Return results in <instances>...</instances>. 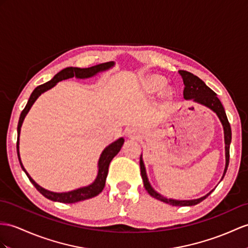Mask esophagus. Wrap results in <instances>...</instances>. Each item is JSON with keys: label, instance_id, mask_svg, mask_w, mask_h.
Returning <instances> with one entry per match:
<instances>
[{"label": "esophagus", "instance_id": "obj_1", "mask_svg": "<svg viewBox=\"0 0 248 248\" xmlns=\"http://www.w3.org/2000/svg\"><path fill=\"white\" fill-rule=\"evenodd\" d=\"M126 137L129 138V139H138L140 138V135H139V132L134 129V128H129L126 131Z\"/></svg>", "mask_w": 248, "mask_h": 248}]
</instances>
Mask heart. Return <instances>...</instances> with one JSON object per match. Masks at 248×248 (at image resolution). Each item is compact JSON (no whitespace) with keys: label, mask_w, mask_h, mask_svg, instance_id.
Listing matches in <instances>:
<instances>
[{"label":"heart","mask_w":248,"mask_h":248,"mask_svg":"<svg viewBox=\"0 0 248 248\" xmlns=\"http://www.w3.org/2000/svg\"><path fill=\"white\" fill-rule=\"evenodd\" d=\"M166 86V80L161 76H150L148 77L146 80L144 82L143 88L145 90V93H147L149 94H154V93H160L161 90L164 89V87ZM171 95V93L170 90H167L165 93V96L166 98L170 99Z\"/></svg>","instance_id":"b5f03b06"}]
</instances>
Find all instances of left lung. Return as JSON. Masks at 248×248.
Segmentation results:
<instances>
[{
    "label": "left lung",
    "mask_w": 248,
    "mask_h": 248,
    "mask_svg": "<svg viewBox=\"0 0 248 248\" xmlns=\"http://www.w3.org/2000/svg\"><path fill=\"white\" fill-rule=\"evenodd\" d=\"M179 74L181 77H182L184 86H185L184 92H183L184 100H187V101L191 100L192 102H195V103H198L209 108L210 110H213L217 114V117L219 118L220 122L223 126V130H224V143H225V168H224V171H223V176L221 178V181H222V179L225 176L227 167H228L229 146H231V142H232V129L226 117L224 107H223L220 100L217 98V94L214 90H211L200 78H198L197 76L192 75L191 72L185 71V70H179ZM140 167H141V176L143 179L144 187L145 189L147 190L148 194L153 198L156 199V200L172 205V206H192V205H197L200 202H202L203 200H205V199H206L211 192L214 191V189L210 190L208 194L199 199H194V200H176V199L166 198L163 195L159 194L156 190H155L152 184L149 183L142 155L140 156Z\"/></svg>",
    "instance_id": "left-lung-1"
}]
</instances>
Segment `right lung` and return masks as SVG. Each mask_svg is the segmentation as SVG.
<instances>
[{
	"mask_svg": "<svg viewBox=\"0 0 248 248\" xmlns=\"http://www.w3.org/2000/svg\"><path fill=\"white\" fill-rule=\"evenodd\" d=\"M113 66H114V62L110 61V62L94 65V66H92V67H88V68H78V67L64 68L63 70L59 71L50 81H48L45 84H42V85L38 86L33 90L32 93L30 94V98L27 102L25 108H24L23 111L21 112L19 123H17V141H16L17 158H19L22 170L25 171L26 176L30 180V182L33 184V186L41 192L42 195H43L45 198L49 199V200H51V201L61 202V203H77L80 201L88 200V199H92L95 196H98L105 187V182H106V178H107V173H108V167H109L110 162L113 159V156L117 155L118 153L121 150V148H122L125 140L123 138H119L118 140L112 142L111 144H109L108 146H106L104 148V150L102 152L100 158H99L98 173H96V177L93 183H90L89 185L83 186V187H78V188L70 190V191L54 192V191L45 189L44 187L40 186L31 177L29 176V173L26 171V170L24 168V166L22 164L21 156H20V134H21V127H22V124L24 122V119H25L27 113L30 110V108H31L34 102L38 100L39 96L42 93L47 92V90H49L52 87L56 86L59 82H61L63 80H67V78H74V77L77 78H82V80H84V78H93L98 74H100V72H103V71H106L108 69L112 68Z\"/></svg>",
	"mask_w": 248,
	"mask_h": 248,
	"instance_id": "1",
	"label": "right lung"
}]
</instances>
